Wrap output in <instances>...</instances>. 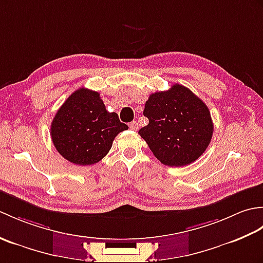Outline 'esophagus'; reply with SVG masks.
<instances>
[{"label": "esophagus", "mask_w": 263, "mask_h": 263, "mask_svg": "<svg viewBox=\"0 0 263 263\" xmlns=\"http://www.w3.org/2000/svg\"><path fill=\"white\" fill-rule=\"evenodd\" d=\"M130 128H131V130H133V131H138V128H139L138 123H137L136 121L131 122V123H130Z\"/></svg>", "instance_id": "34e87169"}]
</instances>
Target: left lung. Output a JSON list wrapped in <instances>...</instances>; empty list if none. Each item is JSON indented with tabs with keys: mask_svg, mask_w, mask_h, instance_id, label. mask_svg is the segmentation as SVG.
I'll return each instance as SVG.
<instances>
[{
	"mask_svg": "<svg viewBox=\"0 0 263 263\" xmlns=\"http://www.w3.org/2000/svg\"><path fill=\"white\" fill-rule=\"evenodd\" d=\"M143 115L149 124L140 128L139 135L164 165L191 164L211 141L214 124L209 108L189 88L178 83L167 91L150 95Z\"/></svg>",
	"mask_w": 263,
	"mask_h": 263,
	"instance_id": "8db88e82",
	"label": "left lung"
}]
</instances>
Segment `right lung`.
<instances>
[{"instance_id":"1","label":"right lung","mask_w":263,"mask_h":263,"mask_svg":"<svg viewBox=\"0 0 263 263\" xmlns=\"http://www.w3.org/2000/svg\"><path fill=\"white\" fill-rule=\"evenodd\" d=\"M128 126L106 109L97 91L80 88L61 106L51 125L55 148L72 164L87 166L102 160L115 137Z\"/></svg>"}]
</instances>
